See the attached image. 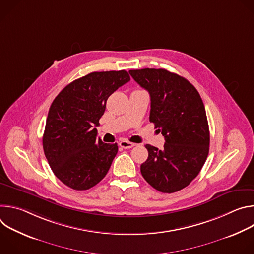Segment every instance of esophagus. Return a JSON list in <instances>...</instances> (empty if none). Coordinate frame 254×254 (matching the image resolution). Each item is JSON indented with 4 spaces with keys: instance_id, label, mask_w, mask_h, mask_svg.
Segmentation results:
<instances>
[{
    "instance_id": "1",
    "label": "esophagus",
    "mask_w": 254,
    "mask_h": 254,
    "mask_svg": "<svg viewBox=\"0 0 254 254\" xmlns=\"http://www.w3.org/2000/svg\"><path fill=\"white\" fill-rule=\"evenodd\" d=\"M120 146L123 148V149H130L132 147H134V143L128 141V140H126V139H123L120 141Z\"/></svg>"
}]
</instances>
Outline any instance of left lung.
I'll return each mask as SVG.
<instances>
[{"label":"left lung","instance_id":"1","mask_svg":"<svg viewBox=\"0 0 254 254\" xmlns=\"http://www.w3.org/2000/svg\"><path fill=\"white\" fill-rule=\"evenodd\" d=\"M129 74L149 91L150 122L165 137L162 150L146 144L149 157L140 165V173L162 193L182 190L198 176L209 154V126L202 98L186 78L166 69H135Z\"/></svg>","mask_w":254,"mask_h":254}]
</instances>
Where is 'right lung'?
Segmentation results:
<instances>
[{
    "label": "right lung",
    "mask_w": 254,
    "mask_h": 254,
    "mask_svg": "<svg viewBox=\"0 0 254 254\" xmlns=\"http://www.w3.org/2000/svg\"><path fill=\"white\" fill-rule=\"evenodd\" d=\"M129 80L126 70L91 72L66 85L53 100L43 149L54 175L67 187L88 190L110 170L118 143L102 142L95 127L107 98Z\"/></svg>",
    "instance_id": "obj_1"
}]
</instances>
